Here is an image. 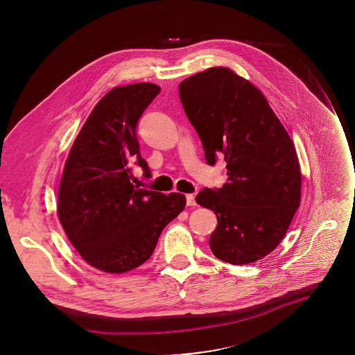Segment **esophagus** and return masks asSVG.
<instances>
[{
	"instance_id": "obj_1",
	"label": "esophagus",
	"mask_w": 355,
	"mask_h": 355,
	"mask_svg": "<svg viewBox=\"0 0 355 355\" xmlns=\"http://www.w3.org/2000/svg\"><path fill=\"white\" fill-rule=\"evenodd\" d=\"M186 205H187V206H196V205H197L196 198H194L193 194H187V196H186Z\"/></svg>"
}]
</instances>
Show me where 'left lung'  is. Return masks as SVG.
<instances>
[{
	"mask_svg": "<svg viewBox=\"0 0 355 355\" xmlns=\"http://www.w3.org/2000/svg\"><path fill=\"white\" fill-rule=\"evenodd\" d=\"M178 89L207 165L226 162L227 182L196 197L218 220L210 249L232 265L255 262L279 245L300 207L301 169L293 141L263 94L230 69H207Z\"/></svg>",
	"mask_w": 355,
	"mask_h": 355,
	"instance_id": "1",
	"label": "left lung"
}]
</instances>
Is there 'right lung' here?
<instances>
[{
	"mask_svg": "<svg viewBox=\"0 0 355 355\" xmlns=\"http://www.w3.org/2000/svg\"><path fill=\"white\" fill-rule=\"evenodd\" d=\"M158 85L119 86L85 121L64 168L58 218L85 261L106 272L133 270L152 255L170 220L184 209V194L135 185V166L150 178L139 152L137 123L158 96Z\"/></svg>",
	"mask_w": 355,
	"mask_h": 355,
	"instance_id": "right-lung-1",
	"label": "right lung"
}]
</instances>
